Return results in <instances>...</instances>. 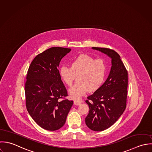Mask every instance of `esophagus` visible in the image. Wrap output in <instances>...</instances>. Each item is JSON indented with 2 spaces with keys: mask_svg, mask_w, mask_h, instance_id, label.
Listing matches in <instances>:
<instances>
[{
  "mask_svg": "<svg viewBox=\"0 0 152 152\" xmlns=\"http://www.w3.org/2000/svg\"><path fill=\"white\" fill-rule=\"evenodd\" d=\"M81 101H80V100H74V104L75 105H80V104H81Z\"/></svg>",
  "mask_w": 152,
  "mask_h": 152,
  "instance_id": "34e87169",
  "label": "esophagus"
}]
</instances>
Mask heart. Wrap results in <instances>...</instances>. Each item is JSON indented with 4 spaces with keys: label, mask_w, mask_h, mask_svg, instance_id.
Returning a JSON list of instances; mask_svg holds the SVG:
<instances>
[{
    "label": "heart",
    "mask_w": 152,
    "mask_h": 152,
    "mask_svg": "<svg viewBox=\"0 0 152 152\" xmlns=\"http://www.w3.org/2000/svg\"><path fill=\"white\" fill-rule=\"evenodd\" d=\"M71 65V67L62 66L59 69V75L68 86L72 85L75 75H78V82L69 90L72 98L78 99L88 90L93 92L101 86L106 72V64L104 59H95L84 54L72 61Z\"/></svg>",
    "instance_id": "1"
}]
</instances>
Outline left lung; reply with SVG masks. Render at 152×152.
I'll return each mask as SVG.
<instances>
[{
  "label": "left lung",
  "mask_w": 152,
  "mask_h": 152,
  "mask_svg": "<svg viewBox=\"0 0 152 152\" xmlns=\"http://www.w3.org/2000/svg\"><path fill=\"white\" fill-rule=\"evenodd\" d=\"M92 48L111 59V68L106 81L86 101L90 109L85 120L86 125L93 131L101 132L114 124L126 109L128 72L115 51L105 48Z\"/></svg>",
  "instance_id": "left-lung-1"
}]
</instances>
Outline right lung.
<instances>
[{"label":"right lung","instance_id":"add662e5","mask_svg":"<svg viewBox=\"0 0 152 152\" xmlns=\"http://www.w3.org/2000/svg\"><path fill=\"white\" fill-rule=\"evenodd\" d=\"M71 50L52 47L32 61L26 75L25 92L27 110L42 128L55 131L65 124L73 101L65 99L67 91L59 75L62 58Z\"/></svg>","mask_w":152,"mask_h":152}]
</instances>
